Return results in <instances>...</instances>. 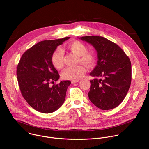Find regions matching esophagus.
Segmentation results:
<instances>
[{
	"instance_id": "obj_1",
	"label": "esophagus",
	"mask_w": 149,
	"mask_h": 149,
	"mask_svg": "<svg viewBox=\"0 0 149 149\" xmlns=\"http://www.w3.org/2000/svg\"><path fill=\"white\" fill-rule=\"evenodd\" d=\"M78 82H79V80H75V81H72L71 83L72 84H74V83H77Z\"/></svg>"
}]
</instances>
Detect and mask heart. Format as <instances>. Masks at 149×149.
Segmentation results:
<instances>
[{
    "label": "heart",
    "instance_id": "heart-1",
    "mask_svg": "<svg viewBox=\"0 0 149 149\" xmlns=\"http://www.w3.org/2000/svg\"><path fill=\"white\" fill-rule=\"evenodd\" d=\"M68 50L78 56L79 61L87 67L93 66L95 61V55L93 52L87 51L88 48L86 44L79 40L70 42L67 46ZM51 61L54 67L60 69L63 65V54L59 49H56L52 54ZM86 72V69L82 65L70 67L65 68L61 73V77L64 79L78 80L81 78Z\"/></svg>",
    "mask_w": 149,
    "mask_h": 149
}]
</instances>
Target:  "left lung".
Instances as JSON below:
<instances>
[{
	"mask_svg": "<svg viewBox=\"0 0 149 149\" xmlns=\"http://www.w3.org/2000/svg\"><path fill=\"white\" fill-rule=\"evenodd\" d=\"M94 47L98 61L90 75L88 97L96 107L108 110L121 104L128 92L132 81V65L129 57L116 44L102 36L79 38Z\"/></svg>",
	"mask_w": 149,
	"mask_h": 149,
	"instance_id": "1",
	"label": "left lung"
}]
</instances>
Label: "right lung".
Returning a JSON list of instances; mask_svg holds the SVG:
<instances>
[{
  "instance_id": "obj_1",
  "label": "right lung",
  "mask_w": 149,
  "mask_h": 149,
  "mask_svg": "<svg viewBox=\"0 0 149 149\" xmlns=\"http://www.w3.org/2000/svg\"><path fill=\"white\" fill-rule=\"evenodd\" d=\"M68 39L70 37L39 42L25 52L19 61L16 75L21 94L38 111L53 113L64 102L71 81H61L52 87L49 84L59 78L52 63V55L58 46Z\"/></svg>"
}]
</instances>
